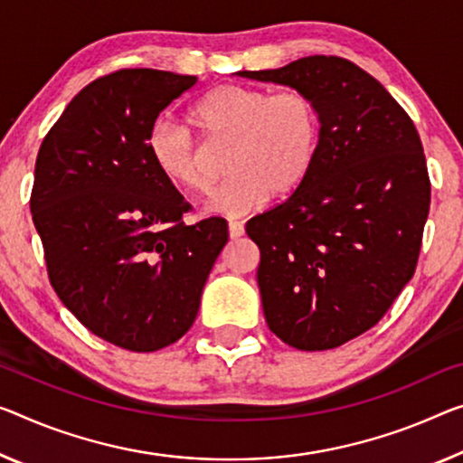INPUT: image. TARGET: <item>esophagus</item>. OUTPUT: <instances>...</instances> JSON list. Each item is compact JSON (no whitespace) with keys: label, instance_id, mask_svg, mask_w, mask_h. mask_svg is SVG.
<instances>
[{"label":"esophagus","instance_id":"34e87169","mask_svg":"<svg viewBox=\"0 0 463 463\" xmlns=\"http://www.w3.org/2000/svg\"><path fill=\"white\" fill-rule=\"evenodd\" d=\"M227 230H230V238L232 240L244 236V223H241V222H230V225H227Z\"/></svg>","mask_w":463,"mask_h":463}]
</instances>
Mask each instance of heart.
Returning <instances> with one entry per match:
<instances>
[{"label":"heart","mask_w":463,"mask_h":463,"mask_svg":"<svg viewBox=\"0 0 463 463\" xmlns=\"http://www.w3.org/2000/svg\"><path fill=\"white\" fill-rule=\"evenodd\" d=\"M190 119L207 138L232 140L225 165L232 175L211 192L204 207L215 215L241 217L269 194H291L317 157L321 122L317 105L302 90L271 92L223 84L192 108ZM146 153L174 186L192 194L209 188V175L188 126L159 118L146 134Z\"/></svg>","instance_id":"heart-1"}]
</instances>
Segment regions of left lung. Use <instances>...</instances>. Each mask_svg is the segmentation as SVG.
Listing matches in <instances>:
<instances>
[{
  "mask_svg": "<svg viewBox=\"0 0 463 463\" xmlns=\"http://www.w3.org/2000/svg\"><path fill=\"white\" fill-rule=\"evenodd\" d=\"M238 76L317 105L310 174L246 233L269 329L298 350H331L379 323L416 271L430 207L420 137L379 80L335 55Z\"/></svg>",
  "mask_w": 463,
  "mask_h": 463,
  "instance_id": "1",
  "label": "left lung"
}]
</instances>
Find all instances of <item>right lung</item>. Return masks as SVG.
Returning a JSON list of instances; mask_svg holds the SVG:
<instances>
[{
  "instance_id": "right-lung-1",
  "label": "right lung",
  "mask_w": 463,
  "mask_h": 463,
  "mask_svg": "<svg viewBox=\"0 0 463 463\" xmlns=\"http://www.w3.org/2000/svg\"><path fill=\"white\" fill-rule=\"evenodd\" d=\"M151 68L97 78L43 140L31 196L49 281L90 333L130 352L186 333L227 244V222L186 225L184 196L148 159L159 113L196 84Z\"/></svg>"
}]
</instances>
